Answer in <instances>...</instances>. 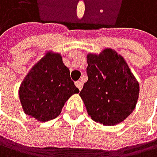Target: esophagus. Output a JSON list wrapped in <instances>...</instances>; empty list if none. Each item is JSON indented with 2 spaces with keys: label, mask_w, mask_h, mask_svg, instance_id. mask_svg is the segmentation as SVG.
I'll use <instances>...</instances> for the list:
<instances>
[{
  "label": "esophagus",
  "mask_w": 157,
  "mask_h": 157,
  "mask_svg": "<svg viewBox=\"0 0 157 157\" xmlns=\"http://www.w3.org/2000/svg\"><path fill=\"white\" fill-rule=\"evenodd\" d=\"M75 85H76V87L79 89L80 90H82V88H83V82H81V81H77V82H75Z\"/></svg>",
  "instance_id": "obj_1"
}]
</instances>
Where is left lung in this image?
I'll use <instances>...</instances> for the list:
<instances>
[{
	"label": "left lung",
	"mask_w": 157,
	"mask_h": 157,
	"mask_svg": "<svg viewBox=\"0 0 157 157\" xmlns=\"http://www.w3.org/2000/svg\"><path fill=\"white\" fill-rule=\"evenodd\" d=\"M89 79L80 96L93 121L103 125L124 121L135 109L139 82L124 57L111 48L87 55Z\"/></svg>",
	"instance_id": "left-lung-1"
}]
</instances>
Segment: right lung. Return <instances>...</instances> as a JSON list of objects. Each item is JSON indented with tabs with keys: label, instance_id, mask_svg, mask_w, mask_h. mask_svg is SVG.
<instances>
[{
	"label": "right lung",
	"instance_id": "1",
	"mask_svg": "<svg viewBox=\"0 0 157 157\" xmlns=\"http://www.w3.org/2000/svg\"><path fill=\"white\" fill-rule=\"evenodd\" d=\"M18 93L25 114L45 123L57 118L64 103L79 90L71 80L62 55L46 51L25 76Z\"/></svg>",
	"mask_w": 157,
	"mask_h": 157
}]
</instances>
